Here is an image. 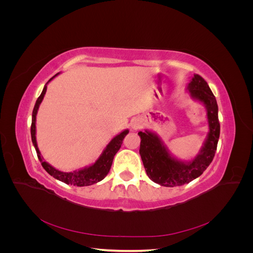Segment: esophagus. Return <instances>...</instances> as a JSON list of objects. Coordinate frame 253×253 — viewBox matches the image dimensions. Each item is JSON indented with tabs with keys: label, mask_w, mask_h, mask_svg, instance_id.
<instances>
[{
	"label": "esophagus",
	"mask_w": 253,
	"mask_h": 253,
	"mask_svg": "<svg viewBox=\"0 0 253 253\" xmlns=\"http://www.w3.org/2000/svg\"><path fill=\"white\" fill-rule=\"evenodd\" d=\"M137 126H138V125H134V128H137Z\"/></svg>",
	"instance_id": "obj_1"
}]
</instances>
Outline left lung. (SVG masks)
I'll use <instances>...</instances> for the list:
<instances>
[{
    "mask_svg": "<svg viewBox=\"0 0 253 253\" xmlns=\"http://www.w3.org/2000/svg\"><path fill=\"white\" fill-rule=\"evenodd\" d=\"M189 89L192 97L206 105L210 129L201 154L194 160L188 164L180 163L170 156L157 136L148 131L138 133L141 138L139 154L145 172L151 180L160 186L175 187L189 183L204 173L215 155L220 132L215 96L200 75H194L189 83Z\"/></svg>",
    "mask_w": 253,
    "mask_h": 253,
    "instance_id": "1",
    "label": "left lung"
}]
</instances>
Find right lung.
<instances>
[{
  "instance_id": "add662e5",
  "label": "right lung",
  "mask_w": 253,
  "mask_h": 253,
  "mask_svg": "<svg viewBox=\"0 0 253 253\" xmlns=\"http://www.w3.org/2000/svg\"><path fill=\"white\" fill-rule=\"evenodd\" d=\"M52 78H55V76H53ZM46 87H47L46 85L44 86L41 95L39 96V98L37 99L35 108H34V111H33L32 126H30L32 140H33V143H34L35 148H36L38 158H39V160L41 162V165L44 168V170L46 171L49 175H51L52 177H55L56 179L62 181V182H65V183H67V185H74V186H77V187L90 186V185H94V183H96L98 181L102 180L105 177V176L108 175V173L110 172L112 164H113L114 156L118 152V150L120 149L122 141H124L125 137L128 133V131H127V129H126V131L120 133L116 137H114V138L111 140V142L108 144V147H106L105 150L103 151L102 155L99 157V159L93 166L85 168V169L80 170L78 172H72V173H65V172H61V171L56 170L55 168H52L46 162H43L41 156H40V151H39V149H38L37 140H36V115H37L38 109H39L40 103L43 100V97H44L45 93H46Z\"/></svg>"
}]
</instances>
